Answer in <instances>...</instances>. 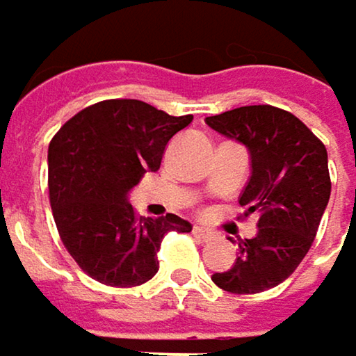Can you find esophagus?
Segmentation results:
<instances>
[{
    "instance_id": "esophagus-1",
    "label": "esophagus",
    "mask_w": 356,
    "mask_h": 356,
    "mask_svg": "<svg viewBox=\"0 0 356 356\" xmlns=\"http://www.w3.org/2000/svg\"><path fill=\"white\" fill-rule=\"evenodd\" d=\"M193 237H195L197 241H210V239H212V233H208V231L202 229V227H193Z\"/></svg>"
}]
</instances>
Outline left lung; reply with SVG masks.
Instances as JSON below:
<instances>
[{
    "label": "left lung",
    "mask_w": 356,
    "mask_h": 356,
    "mask_svg": "<svg viewBox=\"0 0 356 356\" xmlns=\"http://www.w3.org/2000/svg\"><path fill=\"white\" fill-rule=\"evenodd\" d=\"M206 123L248 148L249 179L239 195L257 212V235L239 243L231 270L212 274L229 293L251 295L286 280L309 251L330 200L325 146L282 108L251 105L206 117Z\"/></svg>",
    "instance_id": "left-lung-1"
}]
</instances>
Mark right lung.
Listing matches in <instances>:
<instances>
[{"mask_svg":"<svg viewBox=\"0 0 356 356\" xmlns=\"http://www.w3.org/2000/svg\"><path fill=\"white\" fill-rule=\"evenodd\" d=\"M193 115L173 117L134 99H113L74 115L49 144L51 210L70 255L95 280L138 286L159 272L156 251L167 233L191 222L167 214L138 216L129 191Z\"/></svg>","mask_w":356,"mask_h":356,"instance_id":"right-lung-1","label":"right lung"}]
</instances>
